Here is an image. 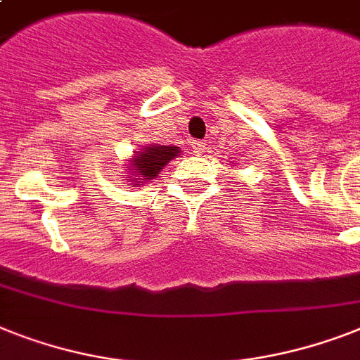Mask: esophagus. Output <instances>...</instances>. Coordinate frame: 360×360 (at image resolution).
I'll use <instances>...</instances> for the list:
<instances>
[{"mask_svg": "<svg viewBox=\"0 0 360 360\" xmlns=\"http://www.w3.org/2000/svg\"><path fill=\"white\" fill-rule=\"evenodd\" d=\"M192 151H194L195 155L205 153V142H203V140H194V142H192Z\"/></svg>", "mask_w": 360, "mask_h": 360, "instance_id": "34e87169", "label": "esophagus"}]
</instances>
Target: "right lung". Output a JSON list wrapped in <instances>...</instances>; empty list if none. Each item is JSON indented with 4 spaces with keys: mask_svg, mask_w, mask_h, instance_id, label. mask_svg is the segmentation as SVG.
Returning a JSON list of instances; mask_svg holds the SVG:
<instances>
[{
    "mask_svg": "<svg viewBox=\"0 0 360 360\" xmlns=\"http://www.w3.org/2000/svg\"><path fill=\"white\" fill-rule=\"evenodd\" d=\"M181 151L175 146H146L133 160H131L129 170L134 175H140L142 181H150L157 177L162 166H166L174 157H177Z\"/></svg>",
    "mask_w": 360,
    "mask_h": 360,
    "instance_id": "obj_1",
    "label": "right lung"
}]
</instances>
